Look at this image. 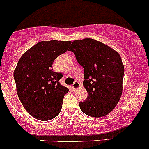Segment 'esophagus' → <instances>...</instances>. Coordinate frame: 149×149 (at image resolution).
Instances as JSON below:
<instances>
[{"label": "esophagus", "mask_w": 149, "mask_h": 149, "mask_svg": "<svg viewBox=\"0 0 149 149\" xmlns=\"http://www.w3.org/2000/svg\"><path fill=\"white\" fill-rule=\"evenodd\" d=\"M79 86H80L79 82H78V81H75L74 84H73L72 86V90H74V91H76V90H77L78 89H79Z\"/></svg>", "instance_id": "obj_1"}]
</instances>
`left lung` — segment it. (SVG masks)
<instances>
[{"instance_id": "1", "label": "left lung", "mask_w": 149, "mask_h": 149, "mask_svg": "<svg viewBox=\"0 0 149 149\" xmlns=\"http://www.w3.org/2000/svg\"><path fill=\"white\" fill-rule=\"evenodd\" d=\"M69 51L74 54L84 68L83 85L87 97L79 102L81 110L94 118L108 114L122 94L124 67L120 54L102 42L88 38L73 41Z\"/></svg>"}]
</instances>
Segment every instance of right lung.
Masks as SVG:
<instances>
[{
    "mask_svg": "<svg viewBox=\"0 0 149 149\" xmlns=\"http://www.w3.org/2000/svg\"><path fill=\"white\" fill-rule=\"evenodd\" d=\"M71 41H41L22 55L13 72L19 100L27 112L41 120L59 114L69 89L59 82L63 77L52 69L54 61L68 50Z\"/></svg>",
    "mask_w": 149,
    "mask_h": 149,
    "instance_id": "obj_1",
    "label": "right lung"
}]
</instances>
